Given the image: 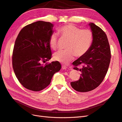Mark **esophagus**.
Returning <instances> with one entry per match:
<instances>
[{
	"mask_svg": "<svg viewBox=\"0 0 122 122\" xmlns=\"http://www.w3.org/2000/svg\"><path fill=\"white\" fill-rule=\"evenodd\" d=\"M67 67H66V66H65L64 65H62V69L66 70V69H67Z\"/></svg>",
	"mask_w": 122,
	"mask_h": 122,
	"instance_id": "obj_1",
	"label": "esophagus"
}]
</instances>
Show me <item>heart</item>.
<instances>
[{
    "instance_id": "b5f03b06",
    "label": "heart",
    "mask_w": 122,
    "mask_h": 122,
    "mask_svg": "<svg viewBox=\"0 0 122 122\" xmlns=\"http://www.w3.org/2000/svg\"><path fill=\"white\" fill-rule=\"evenodd\" d=\"M62 38L69 40L66 49L58 51L54 55V59L61 64H68L74 57H80L86 55L92 45L94 40L93 33L90 29H82L72 24L62 26L57 29ZM57 37L53 33L49 38L50 47L53 50L57 48Z\"/></svg>"
}]
</instances>
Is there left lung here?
<instances>
[{
    "instance_id": "8db88e82",
    "label": "left lung",
    "mask_w": 122,
    "mask_h": 122,
    "mask_svg": "<svg viewBox=\"0 0 122 122\" xmlns=\"http://www.w3.org/2000/svg\"><path fill=\"white\" fill-rule=\"evenodd\" d=\"M94 40L87 53L73 62V69L81 72L78 80L71 82L75 91L87 92L95 89L101 83L108 71L111 58L108 40L105 32L93 23L89 24ZM82 65L79 69L78 66Z\"/></svg>"
}]
</instances>
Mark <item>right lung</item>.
Listing matches in <instances>:
<instances>
[{
  "mask_svg": "<svg viewBox=\"0 0 122 122\" xmlns=\"http://www.w3.org/2000/svg\"><path fill=\"white\" fill-rule=\"evenodd\" d=\"M53 24L39 21L25 26L18 34L12 55L14 71L27 89L38 92L48 86L54 73L61 69L57 61L46 63L52 54L49 46Z\"/></svg>",
  "mask_w": 122,
  "mask_h": 122,
  "instance_id": "obj_1",
  "label": "right lung"
}]
</instances>
